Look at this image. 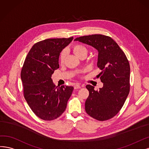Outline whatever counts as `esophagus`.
Segmentation results:
<instances>
[{"mask_svg":"<svg viewBox=\"0 0 149 149\" xmlns=\"http://www.w3.org/2000/svg\"><path fill=\"white\" fill-rule=\"evenodd\" d=\"M81 88V86L78 84H76L74 85V89H79V88Z\"/></svg>","mask_w":149,"mask_h":149,"instance_id":"34e87169","label":"esophagus"}]
</instances>
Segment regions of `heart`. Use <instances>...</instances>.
Returning <instances> with one entry per match:
<instances>
[{
  "instance_id": "1",
  "label": "heart",
  "mask_w": 149,
  "mask_h": 149,
  "mask_svg": "<svg viewBox=\"0 0 149 149\" xmlns=\"http://www.w3.org/2000/svg\"><path fill=\"white\" fill-rule=\"evenodd\" d=\"M72 50L75 56H77L79 58H81V57L86 56L87 54L88 50L87 48L84 45L81 44H75L72 46ZM66 52L65 51H62L59 56V62L60 63L62 64L65 59Z\"/></svg>"
}]
</instances>
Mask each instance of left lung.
I'll return each instance as SVG.
<instances>
[{
  "label": "left lung",
  "mask_w": 149,
  "mask_h": 149,
  "mask_svg": "<svg viewBox=\"0 0 149 149\" xmlns=\"http://www.w3.org/2000/svg\"><path fill=\"white\" fill-rule=\"evenodd\" d=\"M79 41L93 47L98 52V68L103 87L95 90L87 85L89 95L85 108L87 113L98 121H106L119 113L130 90V65L123 50L111 37L92 35L77 38Z\"/></svg>",
  "instance_id": "8db88e82"
}]
</instances>
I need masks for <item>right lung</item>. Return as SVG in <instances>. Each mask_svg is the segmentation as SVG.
I'll return each instance as SVG.
<instances>
[{"label":"right lung","instance_id":"1","mask_svg":"<svg viewBox=\"0 0 149 149\" xmlns=\"http://www.w3.org/2000/svg\"><path fill=\"white\" fill-rule=\"evenodd\" d=\"M74 38H52L33 46L21 72L23 93L28 104L36 116L51 121L64 112L74 87L54 85L51 79L59 68L61 52Z\"/></svg>","mask_w":149,"mask_h":149}]
</instances>
